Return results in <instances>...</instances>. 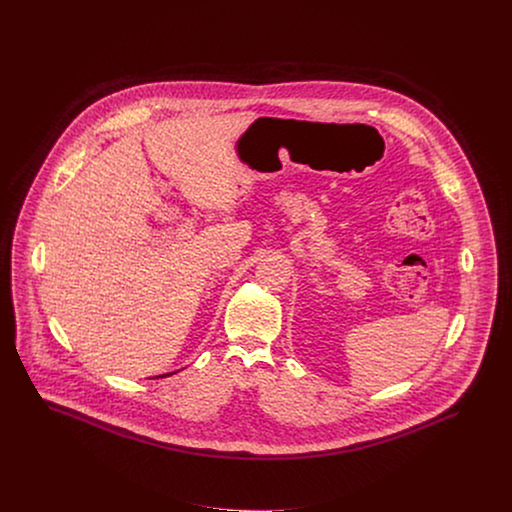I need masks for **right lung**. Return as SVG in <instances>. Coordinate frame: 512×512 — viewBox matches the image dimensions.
Masks as SVG:
<instances>
[{
    "label": "right lung",
    "mask_w": 512,
    "mask_h": 512,
    "mask_svg": "<svg viewBox=\"0 0 512 512\" xmlns=\"http://www.w3.org/2000/svg\"><path fill=\"white\" fill-rule=\"evenodd\" d=\"M168 375H174V373H166V375H160V377H168ZM154 379V377H152ZM158 379V377H156Z\"/></svg>",
    "instance_id": "obj_1"
}]
</instances>
